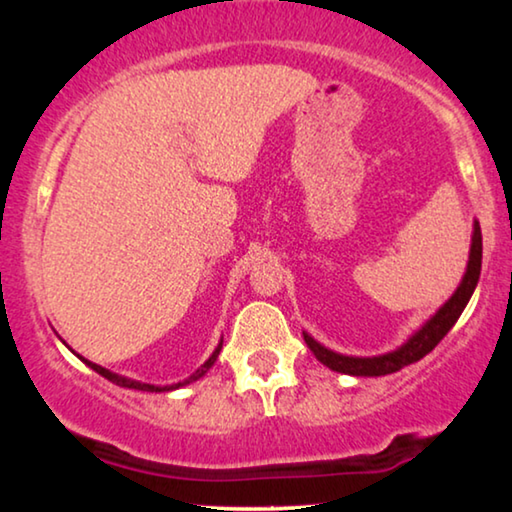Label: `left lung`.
Masks as SVG:
<instances>
[{
    "instance_id": "obj_1",
    "label": "left lung",
    "mask_w": 512,
    "mask_h": 512,
    "mask_svg": "<svg viewBox=\"0 0 512 512\" xmlns=\"http://www.w3.org/2000/svg\"><path fill=\"white\" fill-rule=\"evenodd\" d=\"M480 268H482V233H480L478 223H475L471 258H468L466 275H464V279H461L459 289L454 291V296L447 300V303L440 307V310L433 314V317L426 321V324L419 328V331L412 335V338L405 342L401 349H396V352H389V354H382V356H373V359H359V356L335 354V352H331V349L321 347L317 340L310 338V335H305L307 347L312 349L314 356H317L324 366H328L331 370H338V373L356 375V377H377V375L396 373V370H401L405 366H410V363L424 359V356L445 338L447 331L457 324V319L461 317V312H464L466 303L473 296L475 284H478Z\"/></svg>"
}]
</instances>
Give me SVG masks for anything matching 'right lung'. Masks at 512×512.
<instances>
[{
  "instance_id": "obj_1",
  "label": "right lung",
  "mask_w": 512,
  "mask_h": 512,
  "mask_svg": "<svg viewBox=\"0 0 512 512\" xmlns=\"http://www.w3.org/2000/svg\"><path fill=\"white\" fill-rule=\"evenodd\" d=\"M219 352H221V345L216 347V352L209 356V359L205 361V366H200L198 370H195V373L188 377V380H184V382H177V384H170V387H153V384H144V382H135V380H128V377H121V375H116V373H109L107 368H102V366H97V363H90V361H86L90 368L95 370V373H100L102 377H107L109 382H114V384H118V387H128V389H139V391H172V389H179V387H184V384H191V382H195V380H200L202 375L207 373L209 368L214 366V361H216V356H219Z\"/></svg>"
}]
</instances>
